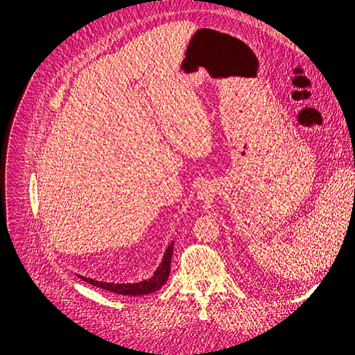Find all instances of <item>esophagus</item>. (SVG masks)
<instances>
[{"mask_svg":"<svg viewBox=\"0 0 355 355\" xmlns=\"http://www.w3.org/2000/svg\"><path fill=\"white\" fill-rule=\"evenodd\" d=\"M207 196H208V189L207 188H201L200 192H198V197H201L204 200V198H207Z\"/></svg>","mask_w":355,"mask_h":355,"instance_id":"esophagus-1","label":"esophagus"}]
</instances>
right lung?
Here are the masks:
<instances>
[{
	"label": "right lung",
	"instance_id": "obj_1",
	"mask_svg": "<svg viewBox=\"0 0 355 355\" xmlns=\"http://www.w3.org/2000/svg\"><path fill=\"white\" fill-rule=\"evenodd\" d=\"M173 248L174 242L170 243L167 248L164 256H163V262L159 263L158 269L154 272L153 277L148 280H143L139 283H105V282H96L93 279H87L83 276H79L83 282L90 283L96 287H101L103 290H107V292H113L117 295L123 296H143V295H150L153 292H157L161 287H163L170 276V265H171V256H173Z\"/></svg>",
	"mask_w": 355,
	"mask_h": 355
}]
</instances>
